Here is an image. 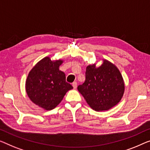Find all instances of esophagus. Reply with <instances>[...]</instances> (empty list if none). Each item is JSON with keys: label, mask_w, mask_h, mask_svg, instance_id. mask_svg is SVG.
Segmentation results:
<instances>
[{"label": "esophagus", "mask_w": 150, "mask_h": 150, "mask_svg": "<svg viewBox=\"0 0 150 150\" xmlns=\"http://www.w3.org/2000/svg\"><path fill=\"white\" fill-rule=\"evenodd\" d=\"M72 86H73V88L74 89H76L77 88V82L76 81H74L72 83Z\"/></svg>", "instance_id": "esophagus-1"}]
</instances>
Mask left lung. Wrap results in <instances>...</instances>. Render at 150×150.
Listing matches in <instances>:
<instances>
[{
	"instance_id": "left-lung-1",
	"label": "left lung",
	"mask_w": 150,
	"mask_h": 150,
	"mask_svg": "<svg viewBox=\"0 0 150 150\" xmlns=\"http://www.w3.org/2000/svg\"><path fill=\"white\" fill-rule=\"evenodd\" d=\"M87 103L96 111L108 110L120 101L125 91L122 75L115 64L107 60L98 67L88 65L86 81L77 87Z\"/></svg>"
}]
</instances>
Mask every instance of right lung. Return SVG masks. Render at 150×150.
I'll use <instances>...</instances> for the list:
<instances>
[{"label":"right lung","mask_w":150,"mask_h":150,"mask_svg":"<svg viewBox=\"0 0 150 150\" xmlns=\"http://www.w3.org/2000/svg\"><path fill=\"white\" fill-rule=\"evenodd\" d=\"M62 60L51 61L46 57L29 73L25 82L28 97L44 110H52L59 104L73 86L66 81L64 73L59 70Z\"/></svg>","instance_id":"add662e5"}]
</instances>
